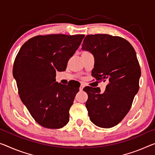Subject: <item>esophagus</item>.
I'll use <instances>...</instances> for the list:
<instances>
[{
  "label": "esophagus",
  "mask_w": 155,
  "mask_h": 155,
  "mask_svg": "<svg viewBox=\"0 0 155 155\" xmlns=\"http://www.w3.org/2000/svg\"><path fill=\"white\" fill-rule=\"evenodd\" d=\"M84 84H80V91H82L83 89H84Z\"/></svg>",
  "instance_id": "obj_1"
}]
</instances>
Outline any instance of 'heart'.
Segmentation results:
<instances>
[{"instance_id": "1", "label": "heart", "mask_w": 155, "mask_h": 155, "mask_svg": "<svg viewBox=\"0 0 155 155\" xmlns=\"http://www.w3.org/2000/svg\"><path fill=\"white\" fill-rule=\"evenodd\" d=\"M83 53H87V52H86V51H85V52H83Z\"/></svg>"}]
</instances>
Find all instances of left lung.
<instances>
[{"label":"left lung","instance_id":"left-lung-1","mask_svg":"<svg viewBox=\"0 0 155 155\" xmlns=\"http://www.w3.org/2000/svg\"><path fill=\"white\" fill-rule=\"evenodd\" d=\"M82 49L95 58L91 75L97 80L108 81L103 94L99 87H86V107L90 120L100 127L118 125L127 115L139 89L141 68L129 41L109 35H88Z\"/></svg>","mask_w":155,"mask_h":155}]
</instances>
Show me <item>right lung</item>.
I'll return each instance as SVG.
<instances>
[{"label": "right lung", "mask_w": 155, "mask_h": 155, "mask_svg": "<svg viewBox=\"0 0 155 155\" xmlns=\"http://www.w3.org/2000/svg\"><path fill=\"white\" fill-rule=\"evenodd\" d=\"M84 37L38 35L28 40L16 57L13 75L20 98L42 127L59 129L69 121L70 108L80 87L56 82V71L66 70Z\"/></svg>", "instance_id": "add662e5"}]
</instances>
